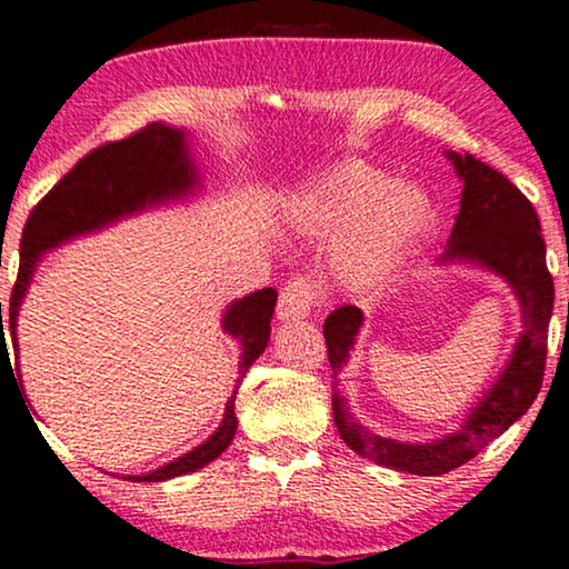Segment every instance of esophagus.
I'll return each instance as SVG.
<instances>
[{
	"label": "esophagus",
	"instance_id": "1",
	"mask_svg": "<svg viewBox=\"0 0 569 569\" xmlns=\"http://www.w3.org/2000/svg\"><path fill=\"white\" fill-rule=\"evenodd\" d=\"M319 284H316L311 277H295L290 282H284L282 292H279L277 316L287 321L306 319V316L313 311L316 302H319Z\"/></svg>",
	"mask_w": 569,
	"mask_h": 569
}]
</instances>
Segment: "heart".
<instances>
[{
	"instance_id": "1",
	"label": "heart",
	"mask_w": 569,
	"mask_h": 569,
	"mask_svg": "<svg viewBox=\"0 0 569 569\" xmlns=\"http://www.w3.org/2000/svg\"><path fill=\"white\" fill-rule=\"evenodd\" d=\"M308 224L316 232H350L342 250L345 274L371 282L387 274L418 240L431 219V206L420 190L389 186V177L363 161L331 169L306 198Z\"/></svg>"
}]
</instances>
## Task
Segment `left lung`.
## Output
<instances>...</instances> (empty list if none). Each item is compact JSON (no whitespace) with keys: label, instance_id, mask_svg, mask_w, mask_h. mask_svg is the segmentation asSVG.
<instances>
[{"label":"left lung","instance_id":"1","mask_svg":"<svg viewBox=\"0 0 569 569\" xmlns=\"http://www.w3.org/2000/svg\"><path fill=\"white\" fill-rule=\"evenodd\" d=\"M449 159L455 161L465 188L460 213L449 234L447 258H470L505 277L522 306L526 331L518 339L505 373L483 402L470 412L462 429L433 445H400L376 437L352 420L342 397L331 395V412L345 445L376 465L412 476H441L473 460L533 405L541 392L546 339L555 308V282L546 269V242L533 203L499 169L483 164L473 153H449ZM360 323L363 313L356 306H342L327 316L323 339L331 371L342 368L348 360Z\"/></svg>","mask_w":569,"mask_h":569}]
</instances>
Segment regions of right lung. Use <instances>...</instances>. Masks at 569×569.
<instances>
[{
	"instance_id": "obj_1",
	"label": "right lung",
	"mask_w": 569,
	"mask_h": 569,
	"mask_svg": "<svg viewBox=\"0 0 569 569\" xmlns=\"http://www.w3.org/2000/svg\"><path fill=\"white\" fill-rule=\"evenodd\" d=\"M193 167L188 161L186 132L167 128L161 122H151L146 128L130 132L122 140H109L99 149L88 151L76 167L70 169L39 203L33 206L31 217L23 227V240H20V267L18 279L10 295V316L2 323V302H0V363L10 360L7 352L4 331L12 335V348L18 350L14 339V321H18L20 300L31 282L39 253L47 248L59 246L72 234L99 230L109 221L143 209L146 203L174 198L193 186ZM277 306V290L267 287L248 298L232 302L230 311L224 313V331L232 335L242 345L240 373L253 366L269 342L271 316ZM12 371V366H10ZM240 376V379H242ZM238 395V392H234ZM234 395L227 400L224 420L219 431H213L209 441L196 447L193 452L177 457L174 462L153 470L149 476H136L132 481H167V478L193 473L206 462L230 447L238 431V418H234Z\"/></svg>"
}]
</instances>
